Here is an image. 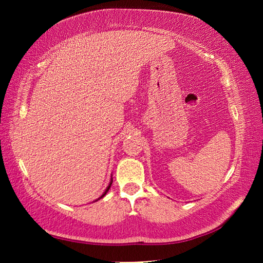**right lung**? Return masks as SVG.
Here are the masks:
<instances>
[{"instance_id":"obj_1","label":"right lung","mask_w":263,"mask_h":263,"mask_svg":"<svg viewBox=\"0 0 263 263\" xmlns=\"http://www.w3.org/2000/svg\"><path fill=\"white\" fill-rule=\"evenodd\" d=\"M111 183H113V177H111V178H110V182H109V184H108V186H107V187H106V190H105V192H104V193H103L102 195H100V197H99V198H98V199H97L96 201H98L99 199H102V198H104V197H105V194L108 192V190H109V187H110V185H111Z\"/></svg>"}]
</instances>
